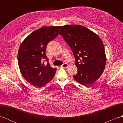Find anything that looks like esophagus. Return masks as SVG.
<instances>
[{"instance_id": "obj_1", "label": "esophagus", "mask_w": 123, "mask_h": 123, "mask_svg": "<svg viewBox=\"0 0 123 123\" xmlns=\"http://www.w3.org/2000/svg\"><path fill=\"white\" fill-rule=\"evenodd\" d=\"M68 64L67 63H64L61 66V67L64 68H68Z\"/></svg>"}]
</instances>
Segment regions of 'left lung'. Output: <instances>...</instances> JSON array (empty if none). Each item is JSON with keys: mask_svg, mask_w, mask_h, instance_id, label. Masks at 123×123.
Instances as JSON below:
<instances>
[{"mask_svg": "<svg viewBox=\"0 0 123 123\" xmlns=\"http://www.w3.org/2000/svg\"><path fill=\"white\" fill-rule=\"evenodd\" d=\"M60 34L74 54L78 72L73 78L82 85L97 80L105 69L106 58L103 42L99 36L81 25H65Z\"/></svg>", "mask_w": 123, "mask_h": 123, "instance_id": "8db88e82", "label": "left lung"}]
</instances>
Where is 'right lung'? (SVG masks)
Returning a JSON list of instances; mask_svg holds the SVG:
<instances>
[{
	"instance_id": "right-lung-1",
	"label": "right lung",
	"mask_w": 123,
	"mask_h": 123,
	"mask_svg": "<svg viewBox=\"0 0 123 123\" xmlns=\"http://www.w3.org/2000/svg\"><path fill=\"white\" fill-rule=\"evenodd\" d=\"M61 26L43 27L26 38L18 52V63L25 79L36 87L46 85L53 79L56 69L49 63L45 51L49 42L58 35ZM48 62L45 65L44 62Z\"/></svg>"
}]
</instances>
